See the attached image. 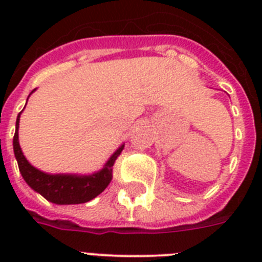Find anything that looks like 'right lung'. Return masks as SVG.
<instances>
[{
  "instance_id": "right-lung-1",
  "label": "right lung",
  "mask_w": 262,
  "mask_h": 262,
  "mask_svg": "<svg viewBox=\"0 0 262 262\" xmlns=\"http://www.w3.org/2000/svg\"><path fill=\"white\" fill-rule=\"evenodd\" d=\"M19 117L20 113L17 117L15 134H14L13 139L14 155L18 161L19 172L23 180L27 182L31 189L45 196L47 201L56 203V205H78V203L89 202L107 187L113 178V166H114L115 160L122 154L124 145H120L113 154V156L108 159L105 166L94 174H48V173L34 168L27 161L26 157L23 156L19 142H18Z\"/></svg>"
}]
</instances>
